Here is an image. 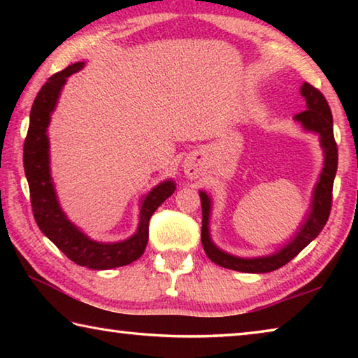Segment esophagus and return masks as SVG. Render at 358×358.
<instances>
[{
    "instance_id": "1",
    "label": "esophagus",
    "mask_w": 358,
    "mask_h": 358,
    "mask_svg": "<svg viewBox=\"0 0 358 358\" xmlns=\"http://www.w3.org/2000/svg\"><path fill=\"white\" fill-rule=\"evenodd\" d=\"M183 169H185V175L189 180H196L199 175L202 173V167H201V162H199V159H187L186 162H185V166H183Z\"/></svg>"
}]
</instances>
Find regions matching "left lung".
<instances>
[{
    "instance_id": "8db88e82",
    "label": "left lung",
    "mask_w": 358,
    "mask_h": 358,
    "mask_svg": "<svg viewBox=\"0 0 358 358\" xmlns=\"http://www.w3.org/2000/svg\"><path fill=\"white\" fill-rule=\"evenodd\" d=\"M300 94L306 101V110L296 113L294 120L299 121L303 129L319 136L320 147L324 150V167L319 180L313 189L311 208L299 230L284 243L280 250L260 257H238L217 248L210 237L211 197L205 191L199 192L202 202V246L211 262L229 270L243 271V273H268L290 262L296 254L311 243L324 229L331 208V189L338 169V148L333 137V117L329 102L324 94L310 83H303Z\"/></svg>"
}]
</instances>
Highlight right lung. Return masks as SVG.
I'll return each instance as SVG.
<instances>
[{
	"label": "right lung",
	"mask_w": 358,
	"mask_h": 358,
	"mask_svg": "<svg viewBox=\"0 0 358 358\" xmlns=\"http://www.w3.org/2000/svg\"><path fill=\"white\" fill-rule=\"evenodd\" d=\"M85 66L78 62L57 72L44 83L33 102L29 113V128L23 145V166L31 196V207L34 220L45 237L53 241L59 251L77 265L92 270H110L117 266L129 265L142 256L148 243V222L151 215L159 205L172 196L177 189L173 180H166L155 186L141 201L138 226L129 238L102 243L90 238L82 232L58 202L50 173V143H48L47 128L50 117L55 110L57 102L68 77L76 74Z\"/></svg>",
	"instance_id": "obj_1"
}]
</instances>
